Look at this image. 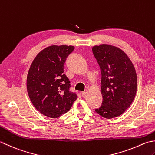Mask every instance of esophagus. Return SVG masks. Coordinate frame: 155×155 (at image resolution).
Returning a JSON list of instances; mask_svg holds the SVG:
<instances>
[{
  "mask_svg": "<svg viewBox=\"0 0 155 155\" xmlns=\"http://www.w3.org/2000/svg\"><path fill=\"white\" fill-rule=\"evenodd\" d=\"M87 93V90H85V91H83V92L81 93V95L83 96V97H84V96L86 95Z\"/></svg>",
  "mask_w": 155,
  "mask_h": 155,
  "instance_id": "1",
  "label": "esophagus"
}]
</instances>
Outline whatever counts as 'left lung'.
<instances>
[{"label":"left lung","mask_w":155,"mask_h":155,"mask_svg":"<svg viewBox=\"0 0 155 155\" xmlns=\"http://www.w3.org/2000/svg\"><path fill=\"white\" fill-rule=\"evenodd\" d=\"M92 51L101 73L103 101L95 111L107 119L119 116L136 96L137 77L134 65L122 50L115 46L95 45Z\"/></svg>","instance_id":"1"}]
</instances>
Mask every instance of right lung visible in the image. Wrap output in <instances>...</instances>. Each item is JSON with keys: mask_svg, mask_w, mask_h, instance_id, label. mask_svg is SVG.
Instances as JSON below:
<instances>
[{"mask_svg": "<svg viewBox=\"0 0 155 155\" xmlns=\"http://www.w3.org/2000/svg\"><path fill=\"white\" fill-rule=\"evenodd\" d=\"M72 45H51L35 58L27 78V93L41 114L57 118L68 112L77 99L70 91L71 82L64 73V64L74 50Z\"/></svg>", "mask_w": 155, "mask_h": 155, "instance_id": "1", "label": "right lung"}]
</instances>
